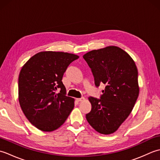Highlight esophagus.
I'll return each mask as SVG.
<instances>
[{
	"label": "esophagus",
	"instance_id": "34e87169",
	"mask_svg": "<svg viewBox=\"0 0 160 160\" xmlns=\"http://www.w3.org/2000/svg\"><path fill=\"white\" fill-rule=\"evenodd\" d=\"M76 100L78 102H82L84 100V98H77Z\"/></svg>",
	"mask_w": 160,
	"mask_h": 160
}]
</instances>
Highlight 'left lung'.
<instances>
[{
	"label": "left lung",
	"instance_id": "obj_1",
	"mask_svg": "<svg viewBox=\"0 0 160 160\" xmlns=\"http://www.w3.org/2000/svg\"><path fill=\"white\" fill-rule=\"evenodd\" d=\"M91 69L95 84H106L101 99L89 97V124L101 134L116 131L133 108L139 96L138 72L134 60L116 46L92 50L83 56Z\"/></svg>",
	"mask_w": 160,
	"mask_h": 160
}]
</instances>
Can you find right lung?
I'll return each instance as SVG.
<instances>
[{
  "label": "right lung",
  "mask_w": 160,
  "mask_h": 160,
  "mask_svg": "<svg viewBox=\"0 0 160 160\" xmlns=\"http://www.w3.org/2000/svg\"><path fill=\"white\" fill-rule=\"evenodd\" d=\"M79 56L67 52L45 51L22 66L18 77V100L25 117L40 131L56 130L74 107L62 82L67 67ZM58 88L61 89L57 94Z\"/></svg>",
  "instance_id": "obj_1"
}]
</instances>
